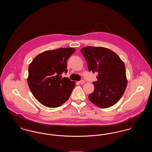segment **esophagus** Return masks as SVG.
<instances>
[{
  "instance_id": "esophagus-1",
  "label": "esophagus",
  "mask_w": 152,
  "mask_h": 152,
  "mask_svg": "<svg viewBox=\"0 0 152 152\" xmlns=\"http://www.w3.org/2000/svg\"><path fill=\"white\" fill-rule=\"evenodd\" d=\"M79 83L80 84H84V83H86V81H85V80H82L80 81Z\"/></svg>"
}]
</instances>
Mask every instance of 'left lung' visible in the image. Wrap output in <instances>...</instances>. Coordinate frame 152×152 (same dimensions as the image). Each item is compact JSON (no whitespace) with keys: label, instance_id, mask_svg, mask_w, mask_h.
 I'll return each mask as SVG.
<instances>
[{"label":"left lung","instance_id":"1","mask_svg":"<svg viewBox=\"0 0 152 152\" xmlns=\"http://www.w3.org/2000/svg\"><path fill=\"white\" fill-rule=\"evenodd\" d=\"M81 52L87 61L89 71L97 73V81L94 82V91L89 100L101 108L116 104L123 96L128 80L123 60L113 51L102 47L88 46Z\"/></svg>","mask_w":152,"mask_h":152}]
</instances>
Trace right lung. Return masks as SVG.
Segmentation results:
<instances>
[{
  "instance_id": "add662e5",
  "label": "right lung",
  "mask_w": 152,
  "mask_h": 152,
  "mask_svg": "<svg viewBox=\"0 0 152 152\" xmlns=\"http://www.w3.org/2000/svg\"><path fill=\"white\" fill-rule=\"evenodd\" d=\"M76 51L73 48H61L42 52L28 66L27 83L35 98L42 105L57 108L68 100L75 81L61 78L67 72L66 61Z\"/></svg>"
}]
</instances>
